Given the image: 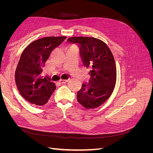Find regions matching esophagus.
Wrapping results in <instances>:
<instances>
[{
	"instance_id": "34e87169",
	"label": "esophagus",
	"mask_w": 153,
	"mask_h": 153,
	"mask_svg": "<svg viewBox=\"0 0 153 153\" xmlns=\"http://www.w3.org/2000/svg\"><path fill=\"white\" fill-rule=\"evenodd\" d=\"M69 80H60L59 82L61 83V84H65V83L68 82Z\"/></svg>"
}]
</instances>
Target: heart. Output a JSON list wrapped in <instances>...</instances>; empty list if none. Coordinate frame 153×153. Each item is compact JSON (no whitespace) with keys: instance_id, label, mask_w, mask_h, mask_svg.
<instances>
[{"instance_id":"b5f03b06","label":"heart","mask_w":153,"mask_h":153,"mask_svg":"<svg viewBox=\"0 0 153 153\" xmlns=\"http://www.w3.org/2000/svg\"><path fill=\"white\" fill-rule=\"evenodd\" d=\"M69 48H70V47H75V45H69Z\"/></svg>"}]
</instances>
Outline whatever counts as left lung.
<instances>
[{
    "instance_id": "left-lung-1",
    "label": "left lung",
    "mask_w": 153,
    "mask_h": 153,
    "mask_svg": "<svg viewBox=\"0 0 153 153\" xmlns=\"http://www.w3.org/2000/svg\"><path fill=\"white\" fill-rule=\"evenodd\" d=\"M71 43L81 45L80 54L84 66L90 69L89 84H82L77 92V100L86 109L98 107L114 90L117 70L114 55L104 41L93 37H71Z\"/></svg>"
}]
</instances>
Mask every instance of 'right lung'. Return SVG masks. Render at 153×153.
Instances as JSON below:
<instances>
[{
  "label": "right lung",
  "instance_id": "right-lung-1",
  "mask_svg": "<svg viewBox=\"0 0 153 153\" xmlns=\"http://www.w3.org/2000/svg\"><path fill=\"white\" fill-rule=\"evenodd\" d=\"M66 38V36H50L37 39L22 53L16 69L15 81L23 98L31 104L41 106L47 103L56 89L48 76L42 78L41 73L51 52Z\"/></svg>",
  "mask_w": 153,
  "mask_h": 153
}]
</instances>
